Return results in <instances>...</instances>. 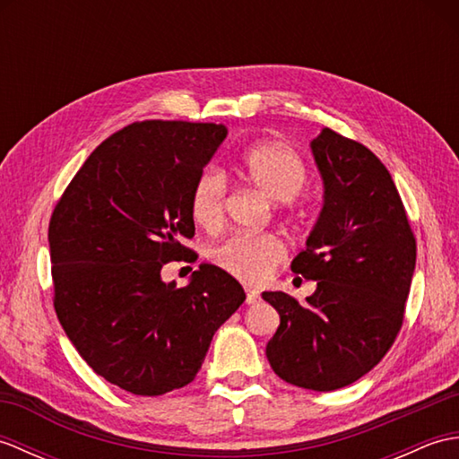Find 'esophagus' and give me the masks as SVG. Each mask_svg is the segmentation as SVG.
Masks as SVG:
<instances>
[{
	"label": "esophagus",
	"mask_w": 459,
	"mask_h": 459,
	"mask_svg": "<svg viewBox=\"0 0 459 459\" xmlns=\"http://www.w3.org/2000/svg\"><path fill=\"white\" fill-rule=\"evenodd\" d=\"M260 301V291H256V290H247V304L248 306H252V304H258Z\"/></svg>",
	"instance_id": "1"
}]
</instances>
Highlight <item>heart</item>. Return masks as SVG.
<instances>
[{
	"instance_id": "heart-1",
	"label": "heart",
	"mask_w": 459,
	"mask_h": 459,
	"mask_svg": "<svg viewBox=\"0 0 459 459\" xmlns=\"http://www.w3.org/2000/svg\"><path fill=\"white\" fill-rule=\"evenodd\" d=\"M240 175L270 201L290 209L291 201L304 191L307 168L286 143L264 142L240 155ZM227 207V178L217 168L203 169L189 195V211L197 227L217 230ZM286 248L274 235H235L212 247L209 256L219 270L245 284L266 280L284 260Z\"/></svg>"
}]
</instances>
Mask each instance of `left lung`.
<instances>
[{
  "label": "left lung",
  "instance_id": "left-lung-1",
  "mask_svg": "<svg viewBox=\"0 0 459 459\" xmlns=\"http://www.w3.org/2000/svg\"><path fill=\"white\" fill-rule=\"evenodd\" d=\"M324 209L291 272L316 280L301 306L264 291L280 314L266 357L286 383L329 393L355 383L393 347L416 266V238L391 173L363 143L324 128L311 142Z\"/></svg>",
  "mask_w": 459,
  "mask_h": 459
}]
</instances>
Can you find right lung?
I'll return each instance as SVG.
<instances>
[{
	"instance_id": "add662e5",
	"label": "right lung",
	"mask_w": 459,
	"mask_h": 459,
	"mask_svg": "<svg viewBox=\"0 0 459 459\" xmlns=\"http://www.w3.org/2000/svg\"><path fill=\"white\" fill-rule=\"evenodd\" d=\"M227 138L222 124L134 122L68 183L48 222L55 311L96 375L138 396L189 385L211 339L247 299L227 272L201 264L165 284L171 260L195 262L189 195Z\"/></svg>"
}]
</instances>
